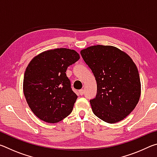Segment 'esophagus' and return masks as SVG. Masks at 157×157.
<instances>
[{"label": "esophagus", "instance_id": "esophagus-1", "mask_svg": "<svg viewBox=\"0 0 157 157\" xmlns=\"http://www.w3.org/2000/svg\"><path fill=\"white\" fill-rule=\"evenodd\" d=\"M79 95H83V94H84V90H83V89L79 90Z\"/></svg>", "mask_w": 157, "mask_h": 157}]
</instances>
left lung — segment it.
<instances>
[{
	"label": "left lung",
	"mask_w": 157,
	"mask_h": 157,
	"mask_svg": "<svg viewBox=\"0 0 157 157\" xmlns=\"http://www.w3.org/2000/svg\"><path fill=\"white\" fill-rule=\"evenodd\" d=\"M80 53L97 82L96 97L90 100L93 112L108 123L123 120L136 107L141 93L135 63L125 52L112 46H89Z\"/></svg>",
	"instance_id": "1"
}]
</instances>
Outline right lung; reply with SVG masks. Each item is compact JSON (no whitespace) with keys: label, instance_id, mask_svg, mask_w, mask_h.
<instances>
[{"label":"right lung","instance_id":"right-lung-1","mask_svg":"<svg viewBox=\"0 0 157 157\" xmlns=\"http://www.w3.org/2000/svg\"><path fill=\"white\" fill-rule=\"evenodd\" d=\"M79 58L75 50L61 48L42 52L29 63L23 94L29 107L40 120L56 123L72 112L78 95L71 89L66 72Z\"/></svg>","mask_w":157,"mask_h":157}]
</instances>
